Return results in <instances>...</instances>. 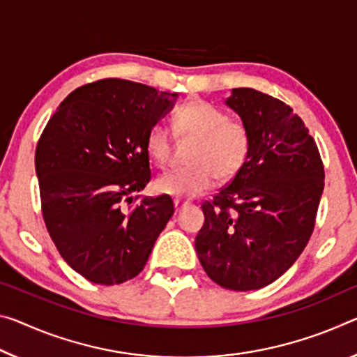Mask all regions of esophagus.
<instances>
[{"instance_id": "obj_1", "label": "esophagus", "mask_w": 357, "mask_h": 357, "mask_svg": "<svg viewBox=\"0 0 357 357\" xmlns=\"http://www.w3.org/2000/svg\"><path fill=\"white\" fill-rule=\"evenodd\" d=\"M174 209H176V213H179L181 209H183L184 206H188L189 205V202H185V200H181V199H174Z\"/></svg>"}]
</instances>
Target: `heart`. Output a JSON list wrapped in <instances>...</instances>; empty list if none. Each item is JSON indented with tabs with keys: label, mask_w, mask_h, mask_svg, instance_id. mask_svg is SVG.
<instances>
[{
	"label": "heart",
	"mask_w": 357,
	"mask_h": 357,
	"mask_svg": "<svg viewBox=\"0 0 357 357\" xmlns=\"http://www.w3.org/2000/svg\"><path fill=\"white\" fill-rule=\"evenodd\" d=\"M174 132L194 137L185 168L172 169L155 181L160 194L176 199H194L214 185V179L227 181L245 167L251 152V133L243 123L230 121L227 112L202 100L178 107L173 117ZM146 152L158 168L169 162L173 137L163 123H154L146 135Z\"/></svg>",
	"instance_id": "heart-1"
}]
</instances>
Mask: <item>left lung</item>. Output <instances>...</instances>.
<instances>
[{"label": "left lung", "mask_w": 357, "mask_h": 357, "mask_svg": "<svg viewBox=\"0 0 357 357\" xmlns=\"http://www.w3.org/2000/svg\"><path fill=\"white\" fill-rule=\"evenodd\" d=\"M251 133V152L227 185L202 205L195 238L206 275L230 291H254L296 262L314 229L324 165L302 119L281 100L234 89L225 101Z\"/></svg>", "instance_id": "1"}]
</instances>
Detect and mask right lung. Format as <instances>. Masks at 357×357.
I'll return each instance as SVG.
<instances>
[{
    "instance_id": "right-lung-1",
    "label": "right lung",
    "mask_w": 357,
    "mask_h": 357,
    "mask_svg": "<svg viewBox=\"0 0 357 357\" xmlns=\"http://www.w3.org/2000/svg\"><path fill=\"white\" fill-rule=\"evenodd\" d=\"M176 97L126 79H101L68 95L38 141L47 231L65 262L95 284L135 278L173 216L168 195L135 202L151 181L146 135Z\"/></svg>"
}]
</instances>
